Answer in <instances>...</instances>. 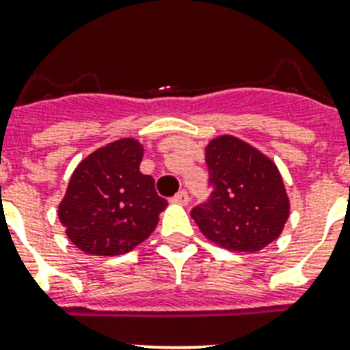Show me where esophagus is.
<instances>
[{
	"label": "esophagus",
	"instance_id": "obj_1",
	"mask_svg": "<svg viewBox=\"0 0 350 350\" xmlns=\"http://www.w3.org/2000/svg\"><path fill=\"white\" fill-rule=\"evenodd\" d=\"M172 202H175V204H180V206H186L187 202H189V196H187L186 189H180V191H178L177 195L173 196Z\"/></svg>",
	"mask_w": 350,
	"mask_h": 350
}]
</instances>
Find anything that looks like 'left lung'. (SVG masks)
Wrapping results in <instances>:
<instances>
[{"mask_svg": "<svg viewBox=\"0 0 350 350\" xmlns=\"http://www.w3.org/2000/svg\"><path fill=\"white\" fill-rule=\"evenodd\" d=\"M206 164L209 198L191 209L202 234L236 252H258L279 238L290 202L275 164L232 135L207 144Z\"/></svg>", "mask_w": 350, "mask_h": 350, "instance_id": "1", "label": "left lung"}]
</instances>
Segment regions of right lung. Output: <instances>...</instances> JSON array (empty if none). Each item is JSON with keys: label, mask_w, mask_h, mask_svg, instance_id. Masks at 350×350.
Listing matches in <instances>:
<instances>
[{"label": "right lung", "mask_w": 350, "mask_h": 350, "mask_svg": "<svg viewBox=\"0 0 350 350\" xmlns=\"http://www.w3.org/2000/svg\"><path fill=\"white\" fill-rule=\"evenodd\" d=\"M143 146L120 139L83 159L69 180L59 218L69 239L92 256L130 252L157 227L168 202L139 172Z\"/></svg>", "instance_id": "add662e5"}]
</instances>
